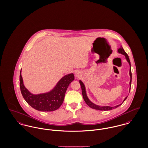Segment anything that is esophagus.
<instances>
[{
    "mask_svg": "<svg viewBox=\"0 0 148 148\" xmlns=\"http://www.w3.org/2000/svg\"><path fill=\"white\" fill-rule=\"evenodd\" d=\"M75 75H76V76H77V77H79V76L80 75L79 72H78V71H77V72L75 73Z\"/></svg>",
    "mask_w": 148,
    "mask_h": 148,
    "instance_id": "1",
    "label": "esophagus"
}]
</instances>
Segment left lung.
Segmentation results:
<instances>
[{"label": "left lung", "instance_id": "8db88e82", "mask_svg": "<svg viewBox=\"0 0 148 148\" xmlns=\"http://www.w3.org/2000/svg\"><path fill=\"white\" fill-rule=\"evenodd\" d=\"M118 52L119 53H121L123 55L125 56V58L127 61V62L129 63V65H130V78H131V79H130V87H131V81H132V73H131V62H130V58L128 57V55L126 53L125 50L123 49V48H122V46H121V47L118 49ZM79 83L80 84V86H81V88H82V95H83V99L84 100V101L86 102V103H87V105H88L90 108H92V109H96V110H103V111H106V110H112L113 109L115 108H116L117 107L119 106L120 105H121L122 104V103L124 102L126 100V99L127 98V96L125 97V99H124L123 101L119 104V105H118L116 106H115L113 107H112V106H99V105H96L94 103L91 102V101L89 100V99L88 98L87 96V94H86V88H85V86H84V84H83V83L79 80ZM130 89L131 88H130Z\"/></svg>", "mask_w": 148, "mask_h": 148}]
</instances>
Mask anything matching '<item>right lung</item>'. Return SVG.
I'll list each match as a JSON object with an SVG mask.
<instances>
[{
	"instance_id": "right-lung-1",
	"label": "right lung",
	"mask_w": 148,
	"mask_h": 148,
	"mask_svg": "<svg viewBox=\"0 0 148 148\" xmlns=\"http://www.w3.org/2000/svg\"><path fill=\"white\" fill-rule=\"evenodd\" d=\"M74 79V75L73 73L66 75L58 81L52 90L45 93L34 95L24 86L21 70L20 86L23 99L30 106L39 111L52 112L61 106L69 85Z\"/></svg>"
}]
</instances>
